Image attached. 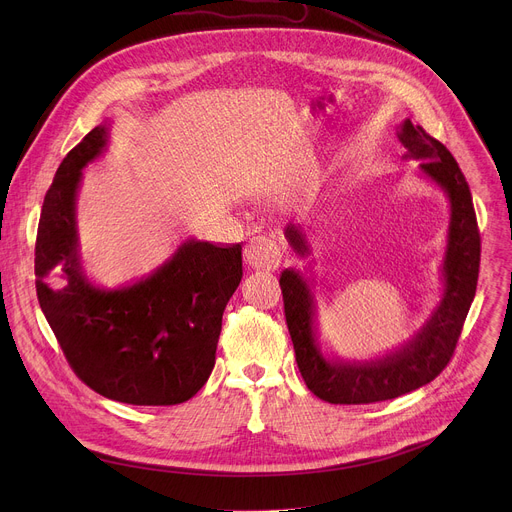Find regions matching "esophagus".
I'll return each instance as SVG.
<instances>
[{"label":"esophagus","instance_id":"esophagus-1","mask_svg":"<svg viewBox=\"0 0 512 512\" xmlns=\"http://www.w3.org/2000/svg\"><path fill=\"white\" fill-rule=\"evenodd\" d=\"M283 249L271 235H257L245 247V259L255 269H277L281 265Z\"/></svg>","mask_w":512,"mask_h":512}]
</instances>
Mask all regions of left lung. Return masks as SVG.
Here are the masks:
<instances>
[{"mask_svg":"<svg viewBox=\"0 0 512 512\" xmlns=\"http://www.w3.org/2000/svg\"><path fill=\"white\" fill-rule=\"evenodd\" d=\"M405 158L421 160L419 170L450 200V229L444 257V296L423 328L399 350L364 362L326 360L314 328V296L304 275L285 269L279 277L285 322L294 342L298 369L308 389L328 403L360 405L401 397L440 375L456 350L464 320L476 296L480 267V233L468 182L444 143L409 119L399 129ZM296 253L308 255L306 235L298 225L285 227Z\"/></svg>","mask_w":512,"mask_h":512,"instance_id":"8db88e82","label":"left lung"}]
</instances>
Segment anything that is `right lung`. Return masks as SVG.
<instances>
[{"mask_svg": "<svg viewBox=\"0 0 512 512\" xmlns=\"http://www.w3.org/2000/svg\"><path fill=\"white\" fill-rule=\"evenodd\" d=\"M107 125L89 131L56 170L36 235L40 308L77 377L129 405H178L208 381L223 312L243 277L241 245L190 239L152 275L93 285L77 235L83 168L103 154Z\"/></svg>", "mask_w": 512, "mask_h": 512, "instance_id": "1", "label": "right lung"}]
</instances>
